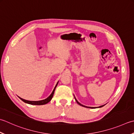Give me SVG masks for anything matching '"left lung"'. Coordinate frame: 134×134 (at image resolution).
I'll use <instances>...</instances> for the list:
<instances>
[{
  "label": "left lung",
  "mask_w": 134,
  "mask_h": 134,
  "mask_svg": "<svg viewBox=\"0 0 134 134\" xmlns=\"http://www.w3.org/2000/svg\"><path fill=\"white\" fill-rule=\"evenodd\" d=\"M74 98H75V101L77 102V103L78 104H80V106H83V107H86V108H91V109H93V108H96V107H88V106H83V105H82V104H81L80 102H78V100H77V99H76V98H75V96H74ZM104 105H105V104H104V105H102V106H99V107H98V108H100V107H103V106H104Z\"/></svg>",
  "instance_id": "obj_1"
}]
</instances>
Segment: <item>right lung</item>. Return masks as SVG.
<instances>
[{"mask_svg": "<svg viewBox=\"0 0 134 134\" xmlns=\"http://www.w3.org/2000/svg\"><path fill=\"white\" fill-rule=\"evenodd\" d=\"M58 83H59V81L56 83V86H55V87L54 88L53 91H52V93L49 95V96H48L46 99H43V100H38V101H30V100H25V99H24L23 98H21L20 97H19V96H18V97H19V98L21 99V100L23 101L24 102H25V103H26L32 104V105H43V104H47L48 103H49V102L52 100V98H53V95H54V91H55V90H56V86H57Z\"/></svg>", "mask_w": 134, "mask_h": 134, "instance_id": "right-lung-1", "label": "right lung"}]
</instances>
